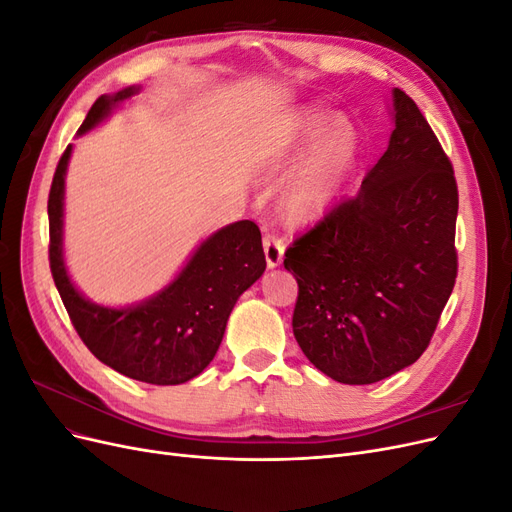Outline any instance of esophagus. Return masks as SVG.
I'll return each instance as SVG.
<instances>
[{"instance_id":"esophagus-1","label":"esophagus","mask_w":512,"mask_h":512,"mask_svg":"<svg viewBox=\"0 0 512 512\" xmlns=\"http://www.w3.org/2000/svg\"><path fill=\"white\" fill-rule=\"evenodd\" d=\"M262 245H265V256H267V265L280 267L284 260V241L275 235V232H267L265 239H262Z\"/></svg>"}]
</instances>
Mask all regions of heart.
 <instances>
[{
	"label": "heart",
	"instance_id": "heart-1",
	"mask_svg": "<svg viewBox=\"0 0 512 512\" xmlns=\"http://www.w3.org/2000/svg\"><path fill=\"white\" fill-rule=\"evenodd\" d=\"M329 115L307 111L292 121L286 145L292 149L327 125ZM324 128V127H323ZM325 129V128H324ZM322 130V129H321ZM323 131V130H322ZM356 156V132L346 119H333L318 134L297 175L288 183L284 209L290 220H309L327 207L348 175Z\"/></svg>",
	"mask_w": 512,
	"mask_h": 512
}]
</instances>
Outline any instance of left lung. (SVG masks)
Here are the masks:
<instances>
[{"label":"left lung","instance_id":"8db88e82","mask_svg":"<svg viewBox=\"0 0 512 512\" xmlns=\"http://www.w3.org/2000/svg\"><path fill=\"white\" fill-rule=\"evenodd\" d=\"M389 149L361 190L292 241V331L322 374L374 384L421 356L457 277L455 170L406 91Z\"/></svg>","mask_w":512,"mask_h":512}]
</instances>
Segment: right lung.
Wrapping results in <instances>:
<instances>
[{"label":"right lung","instance_id":"1","mask_svg":"<svg viewBox=\"0 0 512 512\" xmlns=\"http://www.w3.org/2000/svg\"><path fill=\"white\" fill-rule=\"evenodd\" d=\"M138 87L100 96L87 113L79 136L111 113ZM72 145L55 168L49 192V262L59 297L89 352L119 374L147 384H183L196 378L218 352L237 299L265 273L260 228L241 220L200 243L188 265L156 297L111 309L87 301L70 282L61 256L64 177Z\"/></svg>","mask_w":512,"mask_h":512}]
</instances>
